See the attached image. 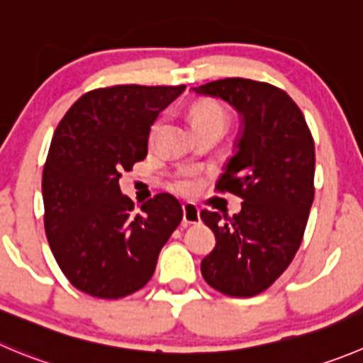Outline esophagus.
I'll use <instances>...</instances> for the list:
<instances>
[{
  "label": "esophagus",
  "instance_id": "1",
  "mask_svg": "<svg viewBox=\"0 0 363 363\" xmlns=\"http://www.w3.org/2000/svg\"><path fill=\"white\" fill-rule=\"evenodd\" d=\"M182 221L186 225L199 223L200 221V209L195 203H182Z\"/></svg>",
  "mask_w": 363,
  "mask_h": 363
}]
</instances>
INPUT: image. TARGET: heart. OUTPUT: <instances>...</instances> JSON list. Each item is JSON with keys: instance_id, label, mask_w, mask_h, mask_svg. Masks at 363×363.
Listing matches in <instances>:
<instances>
[{"instance_id": "obj_1", "label": "heart", "mask_w": 363, "mask_h": 363, "mask_svg": "<svg viewBox=\"0 0 363 363\" xmlns=\"http://www.w3.org/2000/svg\"><path fill=\"white\" fill-rule=\"evenodd\" d=\"M203 121H223L225 122V113L221 108L214 106V104H199L196 108H193L191 111V122L193 125L199 124V122ZM161 128V121H156L150 128L149 133V138L152 142L156 138L157 131ZM175 189H179L181 193H193L196 188V175L193 174L191 170H181L177 175H175V181H174Z\"/></svg>"}]
</instances>
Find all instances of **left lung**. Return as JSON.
<instances>
[{
  "label": "left lung",
  "instance_id": "1",
  "mask_svg": "<svg viewBox=\"0 0 363 363\" xmlns=\"http://www.w3.org/2000/svg\"><path fill=\"white\" fill-rule=\"evenodd\" d=\"M223 99L241 115L235 154L218 191L241 196V211H202L216 246L200 269L213 289L235 298L266 291L296 255L314 202L315 150L303 113L284 90L262 81L227 77L193 88Z\"/></svg>",
  "mask_w": 363,
  "mask_h": 363
}]
</instances>
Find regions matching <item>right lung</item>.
Here are the masks:
<instances>
[{"label":"right lung","instance_id":"right-lung-1","mask_svg":"<svg viewBox=\"0 0 363 363\" xmlns=\"http://www.w3.org/2000/svg\"><path fill=\"white\" fill-rule=\"evenodd\" d=\"M184 88H97L56 128L42 174L45 235L63 275L90 296L118 300L142 289L181 223L175 196L160 193L136 213L118 179L145 160L150 125Z\"/></svg>","mask_w":363,"mask_h":363}]
</instances>
